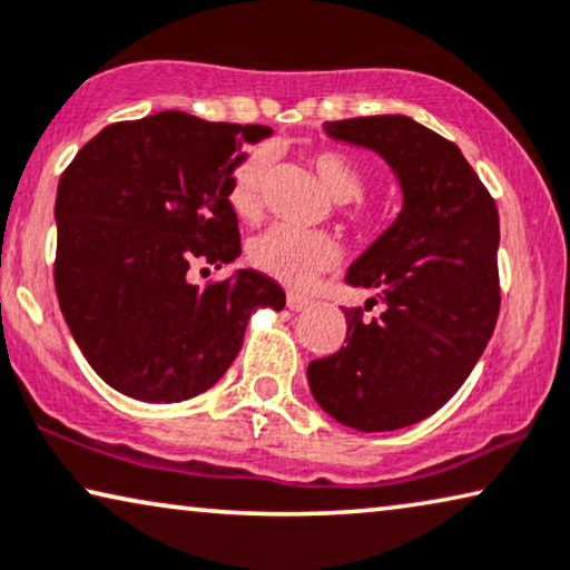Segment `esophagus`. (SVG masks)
<instances>
[{
  "label": "esophagus",
  "mask_w": 570,
  "mask_h": 570,
  "mask_svg": "<svg viewBox=\"0 0 570 570\" xmlns=\"http://www.w3.org/2000/svg\"><path fill=\"white\" fill-rule=\"evenodd\" d=\"M308 305H311V301L305 298V295H298V293L287 295V308H291V311H305Z\"/></svg>",
  "instance_id": "34e87169"
}]
</instances>
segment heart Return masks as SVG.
<instances>
[{
  "label": "heart",
  "mask_w": 570,
  "mask_h": 570,
  "mask_svg": "<svg viewBox=\"0 0 570 570\" xmlns=\"http://www.w3.org/2000/svg\"><path fill=\"white\" fill-rule=\"evenodd\" d=\"M272 164L269 146H252L238 159L230 175L228 205L242 220H254L262 210V185H265ZM311 167L321 179V185L332 200L352 203L365 189V175L350 156L332 148H321L311 154ZM352 220H362V210H346ZM340 259V246L324 230H301L291 226H275L254 238L252 262L265 275L279 279V283L303 287L321 272L332 269Z\"/></svg>",
  "instance_id": "b5f03b06"
}]
</instances>
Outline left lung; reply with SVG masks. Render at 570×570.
<instances>
[{"instance_id":"8db88e82","label":"left lung","mask_w":570,"mask_h":570,"mask_svg":"<svg viewBox=\"0 0 570 570\" xmlns=\"http://www.w3.org/2000/svg\"><path fill=\"white\" fill-rule=\"evenodd\" d=\"M336 141L383 156L403 208L346 272L373 293L344 308L340 352L308 365L313 399L360 432H391L442 409L481 360L499 318V210L460 148L406 115L324 122Z\"/></svg>"}]
</instances>
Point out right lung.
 Wrapping results in <instances>:
<instances>
[{
  "label": "right lung",
  "mask_w": 570,
  "mask_h": 570,
  "mask_svg": "<svg viewBox=\"0 0 570 570\" xmlns=\"http://www.w3.org/2000/svg\"><path fill=\"white\" fill-rule=\"evenodd\" d=\"M267 126L208 122L179 110L102 128L63 169L56 195V295L89 365L115 391L177 403L224 377L257 308L285 291L257 269L203 287L197 262L242 254L228 205L242 144Z\"/></svg>",
  "instance_id": "obj_1"
}]
</instances>
